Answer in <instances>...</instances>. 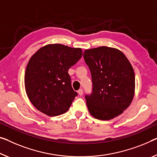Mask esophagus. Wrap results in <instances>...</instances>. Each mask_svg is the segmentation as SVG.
Here are the masks:
<instances>
[{"mask_svg": "<svg viewBox=\"0 0 157 157\" xmlns=\"http://www.w3.org/2000/svg\"><path fill=\"white\" fill-rule=\"evenodd\" d=\"M78 95H80V96H81L82 95H83V89H79V90H78Z\"/></svg>", "mask_w": 157, "mask_h": 157, "instance_id": "esophagus-1", "label": "esophagus"}]
</instances>
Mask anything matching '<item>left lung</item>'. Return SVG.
<instances>
[{
    "instance_id": "1",
    "label": "left lung",
    "mask_w": 157,
    "mask_h": 157,
    "mask_svg": "<svg viewBox=\"0 0 157 157\" xmlns=\"http://www.w3.org/2000/svg\"><path fill=\"white\" fill-rule=\"evenodd\" d=\"M83 58L93 82L92 93L85 96L90 114L103 121L122 114L135 93V74L128 59L119 50L107 46L86 50Z\"/></svg>"
}]
</instances>
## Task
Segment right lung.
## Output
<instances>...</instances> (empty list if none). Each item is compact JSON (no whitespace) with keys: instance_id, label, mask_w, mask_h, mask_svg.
<instances>
[{"instance_id":"obj_1","label":"right lung","mask_w":157,"mask_h":157,"mask_svg":"<svg viewBox=\"0 0 157 157\" xmlns=\"http://www.w3.org/2000/svg\"><path fill=\"white\" fill-rule=\"evenodd\" d=\"M82 54L81 48L50 44L31 57L25 71V90L38 111L55 117L69 109L78 94L72 88L68 71Z\"/></svg>"}]
</instances>
